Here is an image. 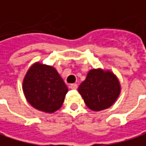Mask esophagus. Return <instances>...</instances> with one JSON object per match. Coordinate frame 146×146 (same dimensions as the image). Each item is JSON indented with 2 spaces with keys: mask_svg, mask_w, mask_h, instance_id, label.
<instances>
[{
  "mask_svg": "<svg viewBox=\"0 0 146 146\" xmlns=\"http://www.w3.org/2000/svg\"><path fill=\"white\" fill-rule=\"evenodd\" d=\"M70 88H71L72 90H77L78 86H77V84H72V85L70 86Z\"/></svg>",
  "mask_w": 146,
  "mask_h": 146,
  "instance_id": "1",
  "label": "esophagus"
}]
</instances>
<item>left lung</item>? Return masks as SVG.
Masks as SVG:
<instances>
[{"label":"left lung","mask_w":146,"mask_h":146,"mask_svg":"<svg viewBox=\"0 0 146 146\" xmlns=\"http://www.w3.org/2000/svg\"><path fill=\"white\" fill-rule=\"evenodd\" d=\"M119 80L113 72L102 69H92L79 86L86 106L94 111L106 110L112 106L120 95Z\"/></svg>","instance_id":"left-lung-1"}]
</instances>
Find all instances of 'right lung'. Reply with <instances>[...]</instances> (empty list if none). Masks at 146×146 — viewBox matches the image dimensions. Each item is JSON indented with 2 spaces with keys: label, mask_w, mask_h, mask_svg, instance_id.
<instances>
[{
  "label": "right lung",
  "mask_w": 146,
  "mask_h": 146,
  "mask_svg": "<svg viewBox=\"0 0 146 146\" xmlns=\"http://www.w3.org/2000/svg\"><path fill=\"white\" fill-rule=\"evenodd\" d=\"M23 91L32 107L53 113L61 107L68 89L54 67L37 62L28 70Z\"/></svg>",
  "instance_id": "add662e5"
}]
</instances>
